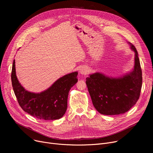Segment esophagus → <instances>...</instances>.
Here are the masks:
<instances>
[{"instance_id": "34e87169", "label": "esophagus", "mask_w": 153, "mask_h": 153, "mask_svg": "<svg viewBox=\"0 0 153 153\" xmlns=\"http://www.w3.org/2000/svg\"><path fill=\"white\" fill-rule=\"evenodd\" d=\"M79 72H80V73L82 75H86L88 72V69L85 67H82L80 69Z\"/></svg>"}]
</instances>
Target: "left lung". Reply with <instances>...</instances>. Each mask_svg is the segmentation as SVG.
Wrapping results in <instances>:
<instances>
[{
	"instance_id": "1",
	"label": "left lung",
	"mask_w": 153,
	"mask_h": 153,
	"mask_svg": "<svg viewBox=\"0 0 153 153\" xmlns=\"http://www.w3.org/2000/svg\"><path fill=\"white\" fill-rule=\"evenodd\" d=\"M134 66L122 77H109L96 72L86 78V85L92 103L100 114L115 115L126 113L139 99L142 87V71L138 54L134 45Z\"/></svg>"
}]
</instances>
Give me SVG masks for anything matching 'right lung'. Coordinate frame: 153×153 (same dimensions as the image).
I'll use <instances>...</instances> for the list:
<instances>
[{
  "mask_svg": "<svg viewBox=\"0 0 153 153\" xmlns=\"http://www.w3.org/2000/svg\"><path fill=\"white\" fill-rule=\"evenodd\" d=\"M15 63L14 59L12 84L21 108L38 119L53 120L62 117L67 110L69 92L78 81V72H74L62 76L47 90L36 94L28 92L22 86L16 76Z\"/></svg>",
  "mask_w": 153,
  "mask_h": 153,
  "instance_id": "obj_1",
  "label": "right lung"
}]
</instances>
